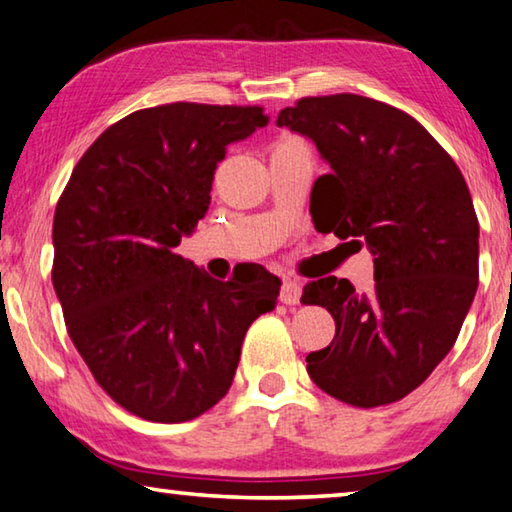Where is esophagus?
Instances as JSON below:
<instances>
[{
  "mask_svg": "<svg viewBox=\"0 0 512 512\" xmlns=\"http://www.w3.org/2000/svg\"><path fill=\"white\" fill-rule=\"evenodd\" d=\"M302 296V289L296 280H289V277H284L282 282V289H280V300L284 305H298Z\"/></svg>",
  "mask_w": 512,
  "mask_h": 512,
  "instance_id": "obj_1",
  "label": "esophagus"
}]
</instances>
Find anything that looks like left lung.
<instances>
[{
  "label": "left lung",
  "instance_id": "left-lung-1",
  "mask_svg": "<svg viewBox=\"0 0 512 512\" xmlns=\"http://www.w3.org/2000/svg\"><path fill=\"white\" fill-rule=\"evenodd\" d=\"M277 126L307 137L329 164L311 189L318 232L366 246L375 287L329 275L305 305L327 307L336 334L307 354L318 388L352 406L415 391L452 350L479 282V221L463 173L406 112L359 94L307 97Z\"/></svg>",
  "mask_w": 512,
  "mask_h": 512
}]
</instances>
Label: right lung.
Wrapping results in <instances>:
<instances>
[{"instance_id":"right-lung-1","label":"right lung","mask_w":512,"mask_h":512,"mask_svg":"<svg viewBox=\"0 0 512 512\" xmlns=\"http://www.w3.org/2000/svg\"><path fill=\"white\" fill-rule=\"evenodd\" d=\"M268 124L257 106L167 103L99 135L54 214V280L69 339L126 411L187 422L232 386L241 343L273 311L262 266L221 282L176 253L210 205L228 144Z\"/></svg>"}]
</instances>
